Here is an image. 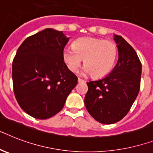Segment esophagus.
Instances as JSON below:
<instances>
[{
  "instance_id": "1",
  "label": "esophagus",
  "mask_w": 153,
  "mask_h": 153,
  "mask_svg": "<svg viewBox=\"0 0 153 153\" xmlns=\"http://www.w3.org/2000/svg\"><path fill=\"white\" fill-rule=\"evenodd\" d=\"M78 82H80V83H82V82H85V80H83V79H78Z\"/></svg>"
}]
</instances>
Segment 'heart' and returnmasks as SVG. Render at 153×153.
<instances>
[{
	"label": "heart",
	"instance_id": "b5f03b06",
	"mask_svg": "<svg viewBox=\"0 0 153 153\" xmlns=\"http://www.w3.org/2000/svg\"><path fill=\"white\" fill-rule=\"evenodd\" d=\"M116 45L111 41L95 38H80L72 43V48H64L63 59L68 69L76 72L84 59L83 72L94 78L108 74L117 59Z\"/></svg>",
	"mask_w": 153,
	"mask_h": 153
}]
</instances>
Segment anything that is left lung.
<instances>
[{
	"label": "left lung",
	"mask_w": 153,
	"mask_h": 153,
	"mask_svg": "<svg viewBox=\"0 0 153 153\" xmlns=\"http://www.w3.org/2000/svg\"><path fill=\"white\" fill-rule=\"evenodd\" d=\"M119 59L108 75L87 82L85 105L88 112L99 123L111 124L129 112L138 95L141 63L133 47L120 35H115Z\"/></svg>",
	"instance_id": "obj_1"
}]
</instances>
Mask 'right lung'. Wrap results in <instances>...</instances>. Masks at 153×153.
<instances>
[{
	"instance_id": "obj_1",
	"label": "right lung",
	"mask_w": 153,
	"mask_h": 153,
	"mask_svg": "<svg viewBox=\"0 0 153 153\" xmlns=\"http://www.w3.org/2000/svg\"><path fill=\"white\" fill-rule=\"evenodd\" d=\"M68 40L63 31L47 28L28 37L16 52L12 61L14 94L21 108L32 117H53L76 86L78 78L63 59Z\"/></svg>"
}]
</instances>
